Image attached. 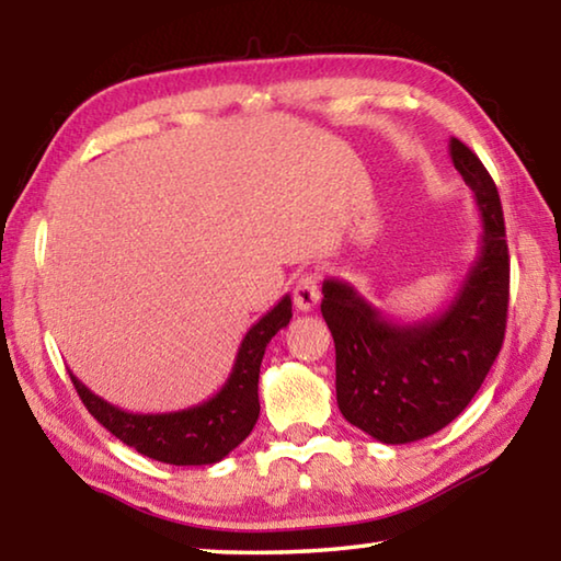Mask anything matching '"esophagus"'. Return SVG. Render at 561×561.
<instances>
[{
    "label": "esophagus",
    "instance_id": "1",
    "mask_svg": "<svg viewBox=\"0 0 561 561\" xmlns=\"http://www.w3.org/2000/svg\"><path fill=\"white\" fill-rule=\"evenodd\" d=\"M321 299V289H319V277L317 274H301L294 284V307L299 311H311Z\"/></svg>",
    "mask_w": 561,
    "mask_h": 561
}]
</instances>
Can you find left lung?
<instances>
[{
	"label": "left lung",
	"instance_id": "left-lung-1",
	"mask_svg": "<svg viewBox=\"0 0 561 561\" xmlns=\"http://www.w3.org/2000/svg\"><path fill=\"white\" fill-rule=\"evenodd\" d=\"M450 158L472 190L482 232L478 254L438 314L393 321L354 284H321V314L336 346L341 415L386 445L413 443L453 423L480 391L502 348L510 254L497 187L472 150L450 138Z\"/></svg>",
	"mask_w": 561,
	"mask_h": 561
}]
</instances>
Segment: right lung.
<instances>
[{
	"mask_svg": "<svg viewBox=\"0 0 561 561\" xmlns=\"http://www.w3.org/2000/svg\"><path fill=\"white\" fill-rule=\"evenodd\" d=\"M291 319V297H284L247 331L237 348L232 374L207 401L170 413H130L103 401L71 374L76 393L89 413L128 448L168 465H213L227 458L260 417V366L264 348Z\"/></svg>",
	"mask_w": 561,
	"mask_h": 561,
	"instance_id": "add662e5",
	"label": "right lung"
}]
</instances>
